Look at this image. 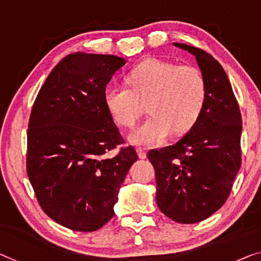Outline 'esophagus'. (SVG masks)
<instances>
[{"mask_svg": "<svg viewBox=\"0 0 261 261\" xmlns=\"http://www.w3.org/2000/svg\"><path fill=\"white\" fill-rule=\"evenodd\" d=\"M137 153H138V157L141 158V159H145L146 158V151L144 150V149H142V147H138L137 149Z\"/></svg>", "mask_w": 261, "mask_h": 261, "instance_id": "esophagus-1", "label": "esophagus"}]
</instances>
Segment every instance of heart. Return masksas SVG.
<instances>
[{
  "label": "heart",
  "instance_id": "obj_1",
  "mask_svg": "<svg viewBox=\"0 0 261 261\" xmlns=\"http://www.w3.org/2000/svg\"><path fill=\"white\" fill-rule=\"evenodd\" d=\"M126 83L130 89L107 87L104 103L115 122L124 127L136 125L146 104L151 116L129 136L137 145H157L172 132L184 134L205 107V79L192 65L150 58L131 70Z\"/></svg>",
  "mask_w": 261,
  "mask_h": 261
}]
</instances>
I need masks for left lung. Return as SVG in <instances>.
Segmentation results:
<instances>
[{
  "mask_svg": "<svg viewBox=\"0 0 261 261\" xmlns=\"http://www.w3.org/2000/svg\"><path fill=\"white\" fill-rule=\"evenodd\" d=\"M196 57L206 83L199 119L173 145L151 150L155 170V200L179 224L212 216L226 201L242 164V115L228 77L219 62L194 46L173 43Z\"/></svg>",
  "mask_w": 261,
  "mask_h": 261,
  "instance_id": "1",
  "label": "left lung"
}]
</instances>
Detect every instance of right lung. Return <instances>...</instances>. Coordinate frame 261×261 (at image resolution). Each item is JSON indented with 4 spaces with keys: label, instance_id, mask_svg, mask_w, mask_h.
<instances>
[{
    "label": "right lung",
    "instance_id": "right-lung-1",
    "mask_svg": "<svg viewBox=\"0 0 261 261\" xmlns=\"http://www.w3.org/2000/svg\"><path fill=\"white\" fill-rule=\"evenodd\" d=\"M126 61L114 55L76 53L49 73L35 100L28 126L27 173L41 207L70 230L92 232L115 215L114 206L131 165L104 103V90Z\"/></svg>",
    "mask_w": 261,
    "mask_h": 261
}]
</instances>
